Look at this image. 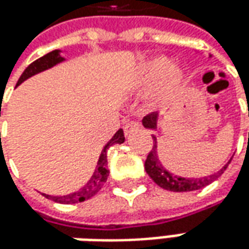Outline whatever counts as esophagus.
Instances as JSON below:
<instances>
[{
  "label": "esophagus",
  "instance_id": "obj_1",
  "mask_svg": "<svg viewBox=\"0 0 249 249\" xmlns=\"http://www.w3.org/2000/svg\"><path fill=\"white\" fill-rule=\"evenodd\" d=\"M141 126V124L138 121H126V124L124 125V132L125 135H129L133 131H136Z\"/></svg>",
  "mask_w": 249,
  "mask_h": 249
}]
</instances>
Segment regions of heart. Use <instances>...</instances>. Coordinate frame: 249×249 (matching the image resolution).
<instances>
[{
    "mask_svg": "<svg viewBox=\"0 0 249 249\" xmlns=\"http://www.w3.org/2000/svg\"><path fill=\"white\" fill-rule=\"evenodd\" d=\"M168 63H169L168 59L164 56H157L154 59H150L141 67L136 84L149 85L161 77L159 85V90L161 93L175 88L182 80V70L176 65H168Z\"/></svg>",
    "mask_w": 249,
    "mask_h": 249,
    "instance_id": "obj_1",
    "label": "heart"
}]
</instances>
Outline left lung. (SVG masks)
I'll use <instances>...</instances> for the list:
<instances>
[{"label":"left lung","instance_id":"8db88e82","mask_svg":"<svg viewBox=\"0 0 249 249\" xmlns=\"http://www.w3.org/2000/svg\"><path fill=\"white\" fill-rule=\"evenodd\" d=\"M157 118H159V116L156 113H150L142 120V123L144 125V128H147V129H156L157 128ZM153 142H154L153 149L147 154V159H146V162H144V169H146V172L149 174L151 179L154 180V183H157L160 187L169 190V192H193V190L202 189L207 184L212 183L219 175H222L223 171L226 169L227 165L231 161L230 160L220 171H218L216 174L211 176H205V178H180V176H175L174 174H169L167 169L161 165L159 154H157V138L156 136H153Z\"/></svg>","mask_w":249,"mask_h":249}]
</instances>
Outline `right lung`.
Returning a JSON list of instances; mask_svg holds the SVG:
<instances>
[{"label": "right lung", "instance_id": "add662e5", "mask_svg": "<svg viewBox=\"0 0 249 249\" xmlns=\"http://www.w3.org/2000/svg\"><path fill=\"white\" fill-rule=\"evenodd\" d=\"M63 60V57L59 55V51H52L47 55H44L42 57H39L37 60H34L24 71L20 75L19 81L16 84V87L19 84H22L24 80L30 78L31 75L39 73V71H44L52 66L57 65ZM1 111V108H0ZM1 116V114H0ZM124 131L123 129H118L116 132V135L110 139L107 144L105 146V149L100 153V157H99L98 161V167L95 169L93 175L89 179V182L85 184L84 187H81L78 192L71 194H67V196H60V197H56V196H48V194H44L47 198H51L56 202H60V204H75V202H82L85 200H88L90 197H93L95 194H98V192L103 187V183H106L108 176V169H107V150L113 146V144H121L124 143Z\"/></svg>", "mask_w": 249, "mask_h": 249}]
</instances>
